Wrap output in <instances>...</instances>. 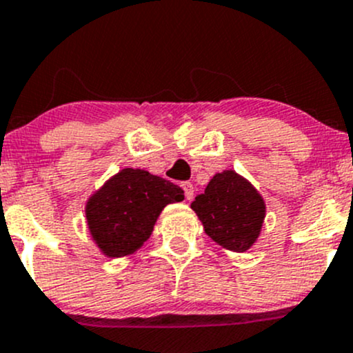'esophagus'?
I'll return each instance as SVG.
<instances>
[{
    "label": "esophagus",
    "instance_id": "1",
    "mask_svg": "<svg viewBox=\"0 0 353 353\" xmlns=\"http://www.w3.org/2000/svg\"><path fill=\"white\" fill-rule=\"evenodd\" d=\"M181 188H183V192H185V199H187V201H192V199H194V192H195L194 185H192L190 181H183V183H181Z\"/></svg>",
    "mask_w": 353,
    "mask_h": 353
}]
</instances>
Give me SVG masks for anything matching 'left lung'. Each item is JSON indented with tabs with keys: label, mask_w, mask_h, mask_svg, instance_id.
<instances>
[{
	"label": "left lung",
	"mask_w": 353,
	"mask_h": 353,
	"mask_svg": "<svg viewBox=\"0 0 353 353\" xmlns=\"http://www.w3.org/2000/svg\"><path fill=\"white\" fill-rule=\"evenodd\" d=\"M192 209L207 234L231 252H246L256 241L265 217L261 195L232 170L214 175Z\"/></svg>",
	"instance_id": "obj_1"
}]
</instances>
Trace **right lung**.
Masks as SVG:
<instances>
[{
	"mask_svg": "<svg viewBox=\"0 0 353 353\" xmlns=\"http://www.w3.org/2000/svg\"><path fill=\"white\" fill-rule=\"evenodd\" d=\"M183 201V190L144 170L125 168L112 176L86 203V221L107 256L130 255L151 236L168 203Z\"/></svg>",
	"mask_w": 353,
	"mask_h": 353,
	"instance_id": "add662e5",
	"label": "right lung"
}]
</instances>
